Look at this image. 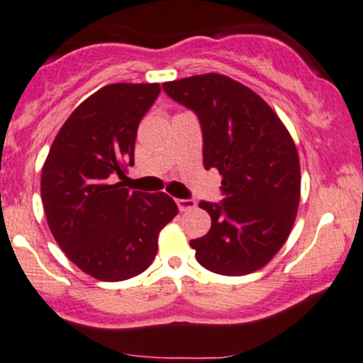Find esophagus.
Wrapping results in <instances>:
<instances>
[{
  "label": "esophagus",
  "instance_id": "obj_1",
  "mask_svg": "<svg viewBox=\"0 0 363 363\" xmlns=\"http://www.w3.org/2000/svg\"><path fill=\"white\" fill-rule=\"evenodd\" d=\"M177 206L181 211H191V209L196 208L194 199H177Z\"/></svg>",
  "mask_w": 363,
  "mask_h": 363
}]
</instances>
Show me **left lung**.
<instances>
[{
  "label": "left lung",
  "instance_id": "8db88e82",
  "mask_svg": "<svg viewBox=\"0 0 363 363\" xmlns=\"http://www.w3.org/2000/svg\"><path fill=\"white\" fill-rule=\"evenodd\" d=\"M162 87L198 115L204 167L223 177V203H199L211 230L189 242L196 259L221 276L265 267L289 237L301 199L299 155L289 130L259 94L223 74Z\"/></svg>",
  "mask_w": 363,
  "mask_h": 363
}]
</instances>
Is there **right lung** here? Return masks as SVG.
I'll list each match as a JSON object with an SVG mask.
<instances>
[{
	"mask_svg": "<svg viewBox=\"0 0 363 363\" xmlns=\"http://www.w3.org/2000/svg\"><path fill=\"white\" fill-rule=\"evenodd\" d=\"M160 93L157 82L103 86L65 120L42 169L47 223L67 259L87 276L116 282L148 269L159 235L177 215L165 193L128 191L140 120Z\"/></svg>",
	"mask_w": 363,
	"mask_h": 363,
	"instance_id": "right-lung-1",
	"label": "right lung"
}]
</instances>
